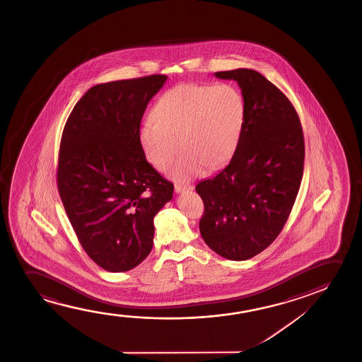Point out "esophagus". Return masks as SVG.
I'll list each match as a JSON object with an SVG mask.
<instances>
[{
  "label": "esophagus",
  "mask_w": 362,
  "mask_h": 362,
  "mask_svg": "<svg viewBox=\"0 0 362 362\" xmlns=\"http://www.w3.org/2000/svg\"><path fill=\"white\" fill-rule=\"evenodd\" d=\"M192 189H193V185H192V184L175 183V185H174V190H175V193H182V192H185V190H192Z\"/></svg>",
  "instance_id": "esophagus-1"
}]
</instances>
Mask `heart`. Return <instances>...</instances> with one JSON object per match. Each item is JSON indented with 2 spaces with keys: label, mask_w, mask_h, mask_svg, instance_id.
Wrapping results in <instances>:
<instances>
[{
  "label": "heart",
  "mask_w": 362,
  "mask_h": 362,
  "mask_svg": "<svg viewBox=\"0 0 362 362\" xmlns=\"http://www.w3.org/2000/svg\"><path fill=\"white\" fill-rule=\"evenodd\" d=\"M152 119L139 129L149 163L160 172L168 169L180 144L184 151L172 174L187 180L205 165L218 169L233 157L246 119V103L233 84L184 83L159 98Z\"/></svg>",
  "instance_id": "obj_1"
}]
</instances>
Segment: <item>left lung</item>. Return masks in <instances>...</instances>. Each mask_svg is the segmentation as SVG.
Masks as SVG:
<instances>
[{
    "label": "left lung",
    "instance_id": "1",
    "mask_svg": "<svg viewBox=\"0 0 362 362\" xmlns=\"http://www.w3.org/2000/svg\"><path fill=\"white\" fill-rule=\"evenodd\" d=\"M243 91L246 119L230 163L195 187L203 199L200 233L233 261L262 252L282 231L304 169V134L297 110L256 70L218 71Z\"/></svg>",
    "mask_w": 362,
    "mask_h": 362
}]
</instances>
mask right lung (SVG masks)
I'll return each mask as SVG.
<instances>
[{"label":"right lung","instance_id":"obj_1","mask_svg":"<svg viewBox=\"0 0 362 362\" xmlns=\"http://www.w3.org/2000/svg\"><path fill=\"white\" fill-rule=\"evenodd\" d=\"M167 76L95 85L76 103L60 139L57 185L81 247L109 272L139 266L153 246V218L174 185L147 162L139 129Z\"/></svg>","mask_w":362,"mask_h":362}]
</instances>
